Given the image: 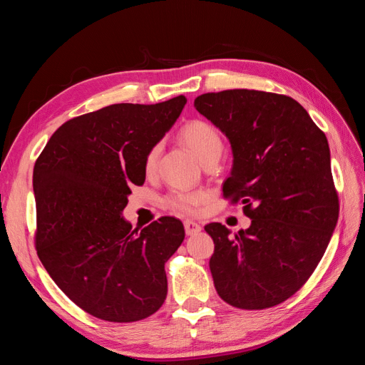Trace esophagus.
I'll return each mask as SVG.
<instances>
[{"label":"esophagus","instance_id":"esophagus-1","mask_svg":"<svg viewBox=\"0 0 365 365\" xmlns=\"http://www.w3.org/2000/svg\"><path fill=\"white\" fill-rule=\"evenodd\" d=\"M184 228H185V233L189 235V236L197 235L201 231V225L197 224V222H195V220H190V219L184 220Z\"/></svg>","mask_w":365,"mask_h":365}]
</instances>
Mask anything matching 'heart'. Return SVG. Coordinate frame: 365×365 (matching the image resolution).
I'll use <instances>...</instances> for the list:
<instances>
[{"label":"heart","instance_id":"b5f03b06","mask_svg":"<svg viewBox=\"0 0 365 365\" xmlns=\"http://www.w3.org/2000/svg\"><path fill=\"white\" fill-rule=\"evenodd\" d=\"M180 138L184 143V146L189 148L193 155L200 160L201 163H205L208 160L219 158L222 153V138L217 129L207 123L204 120H193L190 123H187L181 132ZM160 149L153 148L146 157L145 169L148 173H152L155 169L158 161ZM205 200V195L200 192H176L168 196V205L175 210V212L182 215H192L196 213L197 207Z\"/></svg>","mask_w":365,"mask_h":365}]
</instances>
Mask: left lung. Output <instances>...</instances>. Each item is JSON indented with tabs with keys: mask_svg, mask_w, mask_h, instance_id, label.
I'll return each mask as SVG.
<instances>
[{
	"mask_svg": "<svg viewBox=\"0 0 365 365\" xmlns=\"http://www.w3.org/2000/svg\"><path fill=\"white\" fill-rule=\"evenodd\" d=\"M195 108L228 138L233 168L222 192L251 219L236 235L205 225L215 288L235 307H272L311 277L336 227L327 138L288 96L227 90L197 96Z\"/></svg>",
	"mask_w": 365,
	"mask_h": 365,
	"instance_id": "left-lung-1",
	"label": "left lung"
}]
</instances>
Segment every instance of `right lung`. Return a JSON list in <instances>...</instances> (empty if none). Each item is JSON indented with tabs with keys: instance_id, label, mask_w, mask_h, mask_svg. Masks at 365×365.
Returning <instances> with one entry per match:
<instances>
[{
	"instance_id": "right-lung-1",
	"label": "right lung",
	"mask_w": 365,
	"mask_h": 365,
	"mask_svg": "<svg viewBox=\"0 0 365 365\" xmlns=\"http://www.w3.org/2000/svg\"><path fill=\"white\" fill-rule=\"evenodd\" d=\"M187 98L117 103L71 118L54 132L33 169L36 250L71 302L105 322L155 314L168 295L164 263L184 240L180 219L143 230L123 217L132 185L146 180L148 153Z\"/></svg>"
}]
</instances>
